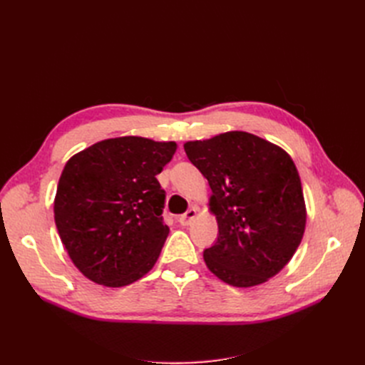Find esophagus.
<instances>
[{
  "label": "esophagus",
  "mask_w": 365,
  "mask_h": 365,
  "mask_svg": "<svg viewBox=\"0 0 365 365\" xmlns=\"http://www.w3.org/2000/svg\"><path fill=\"white\" fill-rule=\"evenodd\" d=\"M196 216H197V210L196 208H190L189 212H185L184 215H181L180 217H178V222L181 224V225H190V224H193V220L196 219Z\"/></svg>",
  "instance_id": "1"
}]
</instances>
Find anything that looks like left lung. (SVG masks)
Returning a JSON list of instances; mask_svg holds the SVG:
<instances>
[{
	"label": "left lung",
	"instance_id": "obj_1",
	"mask_svg": "<svg viewBox=\"0 0 365 365\" xmlns=\"http://www.w3.org/2000/svg\"><path fill=\"white\" fill-rule=\"evenodd\" d=\"M184 150L212 189L208 210L219 235L204 251L207 268L236 288L268 282L292 259L306 228L302 181L291 155L244 130L185 141Z\"/></svg>",
	"mask_w": 365,
	"mask_h": 365
}]
</instances>
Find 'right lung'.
<instances>
[{"label":"right lung","mask_w":365,"mask_h":365,"mask_svg":"<svg viewBox=\"0 0 365 365\" xmlns=\"http://www.w3.org/2000/svg\"><path fill=\"white\" fill-rule=\"evenodd\" d=\"M175 152V141L128 135L94 143L65 164L54 222L86 279L121 288L153 268L169 236L157 175Z\"/></svg>","instance_id":"right-lung-1"}]
</instances>
